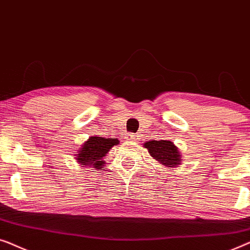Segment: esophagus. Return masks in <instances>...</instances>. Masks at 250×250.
<instances>
[{"instance_id": "1", "label": "esophagus", "mask_w": 250, "mask_h": 250, "mask_svg": "<svg viewBox=\"0 0 250 250\" xmlns=\"http://www.w3.org/2000/svg\"><path fill=\"white\" fill-rule=\"evenodd\" d=\"M125 139L130 143H137L140 139V136L138 133H129V135L125 136Z\"/></svg>"}]
</instances>
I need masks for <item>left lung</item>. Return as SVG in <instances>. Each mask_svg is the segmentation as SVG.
<instances>
[{
    "mask_svg": "<svg viewBox=\"0 0 250 250\" xmlns=\"http://www.w3.org/2000/svg\"><path fill=\"white\" fill-rule=\"evenodd\" d=\"M144 147L157 163L165 167L177 168L182 164V156L179 148L170 140H149L145 142Z\"/></svg>",
    "mask_w": 250,
    "mask_h": 250,
    "instance_id": "left-lung-1",
    "label": "left lung"
}]
</instances>
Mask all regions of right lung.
Instances as JSON below:
<instances>
[{
	"label": "right lung",
	"instance_id": "add662e5",
	"mask_svg": "<svg viewBox=\"0 0 250 250\" xmlns=\"http://www.w3.org/2000/svg\"><path fill=\"white\" fill-rule=\"evenodd\" d=\"M118 138H104V137L91 136L82 146L78 147L76 154V162L80 167H94L102 170L105 164V156L112 147L119 145Z\"/></svg>",
	"mask_w": 250,
	"mask_h": 250
}]
</instances>
